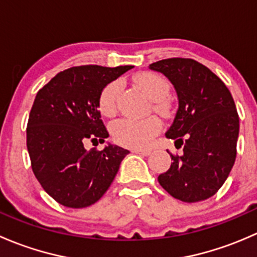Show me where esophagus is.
Here are the masks:
<instances>
[{
  "instance_id": "obj_1",
  "label": "esophagus",
  "mask_w": 257,
  "mask_h": 257,
  "mask_svg": "<svg viewBox=\"0 0 257 257\" xmlns=\"http://www.w3.org/2000/svg\"><path fill=\"white\" fill-rule=\"evenodd\" d=\"M132 152L136 153V154L145 155V157H148V155L152 154V150H149V149H133Z\"/></svg>"
}]
</instances>
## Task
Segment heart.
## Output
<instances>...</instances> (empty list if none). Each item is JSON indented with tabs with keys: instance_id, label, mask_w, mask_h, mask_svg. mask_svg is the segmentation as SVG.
Wrapping results in <instances>:
<instances>
[{
	"instance_id": "1",
	"label": "heart",
	"mask_w": 257,
	"mask_h": 257,
	"mask_svg": "<svg viewBox=\"0 0 257 257\" xmlns=\"http://www.w3.org/2000/svg\"><path fill=\"white\" fill-rule=\"evenodd\" d=\"M133 82L142 92L153 100V109L158 114L165 115L170 112L169 94L170 84L167 78L155 72H141L133 77ZM120 90L118 80L108 83L99 93L98 108L105 116H112L116 113V98ZM162 129V121L157 116L134 120V119H120L110 126L113 139L115 143L123 147L142 149L152 143L153 138Z\"/></svg>"
}]
</instances>
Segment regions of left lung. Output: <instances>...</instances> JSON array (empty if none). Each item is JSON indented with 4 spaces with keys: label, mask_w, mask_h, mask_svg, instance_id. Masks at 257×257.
<instances>
[{
    "label": "left lung",
    "mask_w": 257,
    "mask_h": 257,
    "mask_svg": "<svg viewBox=\"0 0 257 257\" xmlns=\"http://www.w3.org/2000/svg\"><path fill=\"white\" fill-rule=\"evenodd\" d=\"M177 90L179 108L165 133L183 154H172L160 185L185 203L211 198L229 177L236 159L239 114L225 83L204 64L190 58H168L150 64Z\"/></svg>",
    "instance_id": "left-lung-1"
}]
</instances>
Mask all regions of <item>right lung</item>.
Masks as SVG:
<instances>
[{"instance_id": "obj_1", "label": "right lung", "mask_w": 257, "mask_h": 257, "mask_svg": "<svg viewBox=\"0 0 257 257\" xmlns=\"http://www.w3.org/2000/svg\"><path fill=\"white\" fill-rule=\"evenodd\" d=\"M132 66H78L59 72L38 90L27 123L33 174L46 193L67 208H85L112 184L129 150L108 145L87 150L84 142L109 137L98 109L99 93Z\"/></svg>"}]
</instances>
